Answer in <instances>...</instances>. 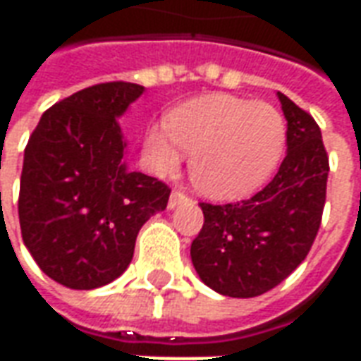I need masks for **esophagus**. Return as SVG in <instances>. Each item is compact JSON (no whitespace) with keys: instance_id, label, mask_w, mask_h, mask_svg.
Listing matches in <instances>:
<instances>
[{"instance_id":"1","label":"esophagus","mask_w":361,"mask_h":361,"mask_svg":"<svg viewBox=\"0 0 361 361\" xmlns=\"http://www.w3.org/2000/svg\"><path fill=\"white\" fill-rule=\"evenodd\" d=\"M181 201H185V195H183L181 191H173L172 195H170V201H168V209L172 211V209H176Z\"/></svg>"}]
</instances>
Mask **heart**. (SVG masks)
Listing matches in <instances>:
<instances>
[{"mask_svg": "<svg viewBox=\"0 0 361 361\" xmlns=\"http://www.w3.org/2000/svg\"><path fill=\"white\" fill-rule=\"evenodd\" d=\"M168 128L154 123L142 160L160 178L172 176L191 152L189 173L203 195L234 201L271 178L286 147V119L274 106L232 94H207L181 104Z\"/></svg>", "mask_w": 361, "mask_h": 361, "instance_id": "1", "label": "heart"}]
</instances>
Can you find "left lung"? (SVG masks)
Segmentation results:
<instances>
[{
  "mask_svg": "<svg viewBox=\"0 0 361 361\" xmlns=\"http://www.w3.org/2000/svg\"><path fill=\"white\" fill-rule=\"evenodd\" d=\"M286 118V157L259 193L230 204L201 203L204 224L191 243L199 279L230 298H255L302 265L321 226L329 158L307 111L276 92Z\"/></svg>",
  "mask_w": 361,
  "mask_h": 361,
  "instance_id": "8db88e82",
  "label": "left lung"
}]
</instances>
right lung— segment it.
<instances>
[{
  "label": "right lung",
  "mask_w": 361,
  "mask_h": 361,
  "mask_svg": "<svg viewBox=\"0 0 361 361\" xmlns=\"http://www.w3.org/2000/svg\"><path fill=\"white\" fill-rule=\"evenodd\" d=\"M145 87L102 82L44 111L20 173L19 222L36 265L71 290H94L123 274L147 220L170 189L127 168L118 119Z\"/></svg>",
  "instance_id": "right-lung-1"
}]
</instances>
